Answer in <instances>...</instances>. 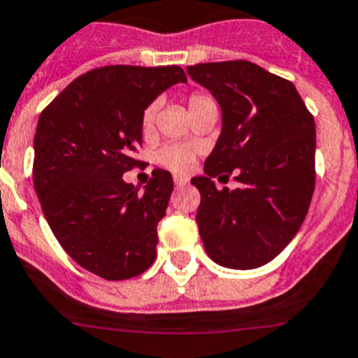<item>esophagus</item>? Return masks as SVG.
<instances>
[{"instance_id":"esophagus-1","label":"esophagus","mask_w":358,"mask_h":358,"mask_svg":"<svg viewBox=\"0 0 358 358\" xmlns=\"http://www.w3.org/2000/svg\"><path fill=\"white\" fill-rule=\"evenodd\" d=\"M187 182H189V180H187L185 176H175V185L176 187H185Z\"/></svg>"}]
</instances>
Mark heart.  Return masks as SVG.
Segmentation results:
<instances>
[{
    "mask_svg": "<svg viewBox=\"0 0 358 358\" xmlns=\"http://www.w3.org/2000/svg\"><path fill=\"white\" fill-rule=\"evenodd\" d=\"M212 99L207 94H201V92H194L189 98V110H196V108L203 107L205 103H210ZM157 112V103H151L150 107H146L143 114V127L150 128L153 119H155ZM157 160H159L162 166L169 167L171 171L176 173H187L192 167L194 162V151L189 146H180V144H169V146H164L162 150L157 153Z\"/></svg>",
    "mask_w": 358,
    "mask_h": 358,
    "instance_id": "obj_1",
    "label": "heart"
}]
</instances>
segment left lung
I'll return each mask as SVG.
<instances>
[{"label": "left lung", "mask_w": 358, "mask_h": 358, "mask_svg": "<svg viewBox=\"0 0 358 358\" xmlns=\"http://www.w3.org/2000/svg\"><path fill=\"white\" fill-rule=\"evenodd\" d=\"M221 107V134L191 183L207 255L230 269L271 262L294 239L314 194L315 124L296 87L248 60L187 67ZM236 173L217 192L212 178Z\"/></svg>", "instance_id": "obj_1"}]
</instances>
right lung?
Segmentation results:
<instances>
[{
  "instance_id": "right-lung-1",
  "label": "right lung",
  "mask_w": 358,
  "mask_h": 358,
  "mask_svg": "<svg viewBox=\"0 0 358 358\" xmlns=\"http://www.w3.org/2000/svg\"><path fill=\"white\" fill-rule=\"evenodd\" d=\"M187 83L178 66H105L78 76L43 110L34 139V185L44 217L76 264L105 280L141 275L157 255V224L173 192L169 171L134 187L143 114Z\"/></svg>"
}]
</instances>
